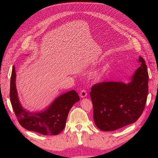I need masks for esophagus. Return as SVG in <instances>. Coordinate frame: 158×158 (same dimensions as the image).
I'll return each mask as SVG.
<instances>
[{"label":"esophagus","mask_w":158,"mask_h":158,"mask_svg":"<svg viewBox=\"0 0 158 158\" xmlns=\"http://www.w3.org/2000/svg\"><path fill=\"white\" fill-rule=\"evenodd\" d=\"M87 92H86V90H85V89H82V91H81V92H80V96L82 98H85V97H86L87 96Z\"/></svg>","instance_id":"34e87169"}]
</instances>
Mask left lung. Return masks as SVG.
<instances>
[{"label": "left lung", "mask_w": 158, "mask_h": 158, "mask_svg": "<svg viewBox=\"0 0 158 158\" xmlns=\"http://www.w3.org/2000/svg\"><path fill=\"white\" fill-rule=\"evenodd\" d=\"M141 65L128 84L102 82L91 88L90 97L95 125L103 131H113L135 123L144 111L148 93L147 66L142 57Z\"/></svg>", "instance_id": "obj_1"}]
</instances>
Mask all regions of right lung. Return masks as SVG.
Masks as SVG:
<instances>
[{
  "mask_svg": "<svg viewBox=\"0 0 158 158\" xmlns=\"http://www.w3.org/2000/svg\"><path fill=\"white\" fill-rule=\"evenodd\" d=\"M10 98L12 107L20 125L30 131L44 135H56L63 130L68 114L74 104L80 98L75 90L60 95L44 111L30 113L23 109L19 101L16 88L15 66H13Z\"/></svg>",
  "mask_w": 158,
  "mask_h": 158,
  "instance_id": "obj_1",
  "label": "right lung"
}]
</instances>
